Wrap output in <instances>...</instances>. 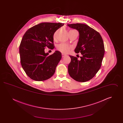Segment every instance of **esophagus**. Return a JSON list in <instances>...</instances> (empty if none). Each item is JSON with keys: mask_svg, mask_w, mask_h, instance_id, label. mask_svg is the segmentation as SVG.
Returning <instances> with one entry per match:
<instances>
[{"mask_svg": "<svg viewBox=\"0 0 123 123\" xmlns=\"http://www.w3.org/2000/svg\"><path fill=\"white\" fill-rule=\"evenodd\" d=\"M66 55L64 53H62V57H64V56H66Z\"/></svg>", "mask_w": 123, "mask_h": 123, "instance_id": "1", "label": "esophagus"}]
</instances>
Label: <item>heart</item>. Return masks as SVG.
<instances>
[{"mask_svg":"<svg viewBox=\"0 0 123 123\" xmlns=\"http://www.w3.org/2000/svg\"><path fill=\"white\" fill-rule=\"evenodd\" d=\"M70 31H75L74 30H71ZM57 31H56L53 35V38L55 39L57 37ZM57 49L60 52L62 53H69L71 49V47L68 46L67 44H60L57 47Z\"/></svg>","mask_w":123,"mask_h":123,"instance_id":"1","label":"heart"}]
</instances>
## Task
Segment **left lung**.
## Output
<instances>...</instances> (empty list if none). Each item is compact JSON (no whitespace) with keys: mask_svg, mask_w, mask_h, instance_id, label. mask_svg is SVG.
Wrapping results in <instances>:
<instances>
[{"mask_svg":"<svg viewBox=\"0 0 123 123\" xmlns=\"http://www.w3.org/2000/svg\"><path fill=\"white\" fill-rule=\"evenodd\" d=\"M67 25L78 31L79 37L75 52L82 54L80 60L70 56L68 73L77 82H87L95 75L101 67L105 53L104 42L99 33L86 24Z\"/></svg>","mask_w":123,"mask_h":123,"instance_id":"8db88e82","label":"left lung"}]
</instances>
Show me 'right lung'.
<instances>
[{
  "instance_id": "obj_1",
  "label": "right lung",
  "mask_w": 123,
  "mask_h": 123,
  "mask_svg": "<svg viewBox=\"0 0 123 123\" xmlns=\"http://www.w3.org/2000/svg\"><path fill=\"white\" fill-rule=\"evenodd\" d=\"M63 23H42L28 29L19 47L22 66L26 74L35 81H42L54 75L62 58L58 51L51 55L45 52V47L53 49V35Z\"/></svg>"
}]
</instances>
